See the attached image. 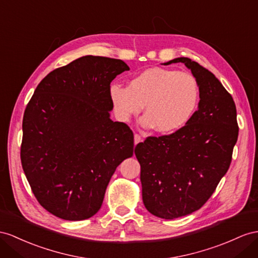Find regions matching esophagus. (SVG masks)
Masks as SVG:
<instances>
[{
  "instance_id": "obj_1",
  "label": "esophagus",
  "mask_w": 258,
  "mask_h": 258,
  "mask_svg": "<svg viewBox=\"0 0 258 258\" xmlns=\"http://www.w3.org/2000/svg\"><path fill=\"white\" fill-rule=\"evenodd\" d=\"M142 141H143V138H142V136L140 134H135L134 135V143H135V145H137L138 143H141Z\"/></svg>"
}]
</instances>
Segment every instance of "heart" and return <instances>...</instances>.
Returning a JSON list of instances; mask_svg holds the SVG:
<instances>
[{"label":"heart","instance_id":"1","mask_svg":"<svg viewBox=\"0 0 258 258\" xmlns=\"http://www.w3.org/2000/svg\"><path fill=\"white\" fill-rule=\"evenodd\" d=\"M110 96L117 117L123 122L140 113L145 104V127L173 133L192 117L200 98L193 75L171 69L150 68L131 79L128 87L112 85Z\"/></svg>","mask_w":258,"mask_h":258}]
</instances>
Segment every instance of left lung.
<instances>
[{"label": "left lung", "mask_w": 258, "mask_h": 258, "mask_svg": "<svg viewBox=\"0 0 258 258\" xmlns=\"http://www.w3.org/2000/svg\"><path fill=\"white\" fill-rule=\"evenodd\" d=\"M179 62L196 78L198 109L182 128L149 136L135 147L144 205L163 219L186 216L204 206L227 173L239 135L232 96L213 73L188 57L164 65Z\"/></svg>", "instance_id": "left-lung-1"}]
</instances>
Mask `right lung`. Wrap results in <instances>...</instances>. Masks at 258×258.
Wrapping results in <instances>:
<instances>
[{"mask_svg":"<svg viewBox=\"0 0 258 258\" xmlns=\"http://www.w3.org/2000/svg\"><path fill=\"white\" fill-rule=\"evenodd\" d=\"M128 70L117 58L79 57L49 73L26 107L23 170L39 204L61 219L97 214L117 166L133 156V132L110 118V84Z\"/></svg>","mask_w":258,"mask_h":258,"instance_id":"obj_1","label":"right lung"}]
</instances>
